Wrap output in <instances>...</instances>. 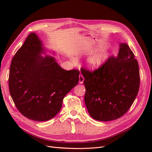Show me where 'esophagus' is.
Masks as SVG:
<instances>
[{
	"mask_svg": "<svg viewBox=\"0 0 152 152\" xmlns=\"http://www.w3.org/2000/svg\"><path fill=\"white\" fill-rule=\"evenodd\" d=\"M79 83L80 84H83L84 80V78L83 77V76L82 75H80L79 76Z\"/></svg>",
	"mask_w": 152,
	"mask_h": 152,
	"instance_id": "esophagus-1",
	"label": "esophagus"
}]
</instances>
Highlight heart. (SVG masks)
<instances>
[{
	"label": "heart",
	"instance_id": "1",
	"mask_svg": "<svg viewBox=\"0 0 152 152\" xmlns=\"http://www.w3.org/2000/svg\"><path fill=\"white\" fill-rule=\"evenodd\" d=\"M108 56L109 53L107 52H100L92 56L88 61L89 66L94 69L100 67L105 63Z\"/></svg>",
	"mask_w": 152,
	"mask_h": 152
}]
</instances>
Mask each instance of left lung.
<instances>
[{"mask_svg":"<svg viewBox=\"0 0 152 152\" xmlns=\"http://www.w3.org/2000/svg\"><path fill=\"white\" fill-rule=\"evenodd\" d=\"M84 101L91 116L108 121L123 116L136 98L140 86L138 62L126 43L119 44L116 57L110 56L97 69L81 68Z\"/></svg>","mask_w":152,"mask_h":152,"instance_id":"1","label":"left lung"}]
</instances>
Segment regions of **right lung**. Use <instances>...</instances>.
<instances>
[{"mask_svg":"<svg viewBox=\"0 0 152 152\" xmlns=\"http://www.w3.org/2000/svg\"><path fill=\"white\" fill-rule=\"evenodd\" d=\"M34 33L26 37L12 58L9 91L16 107L28 119L45 121L56 116L65 95L79 82V71H66L49 55Z\"/></svg>","mask_w":152,"mask_h":152,"instance_id":"right-lung-1","label":"right lung"}]
</instances>
